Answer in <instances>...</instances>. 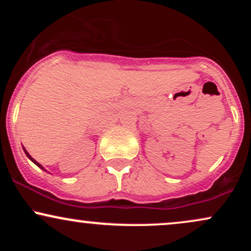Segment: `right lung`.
Instances as JSON below:
<instances>
[{"label":"right lung","instance_id":"1","mask_svg":"<svg viewBox=\"0 0 251 251\" xmlns=\"http://www.w3.org/2000/svg\"><path fill=\"white\" fill-rule=\"evenodd\" d=\"M24 151H25V155H27V157H28V158H29V159L31 160V162H33L34 164H35V165H37V166H39V168H40V169L45 170V168H43V166L41 165V164H40V163H37V162H36V160H35V159H34V158H33V157H31V155H30L29 153H28V152H27V150H25V148H24ZM45 171H46V170H45Z\"/></svg>","mask_w":251,"mask_h":251}]
</instances>
